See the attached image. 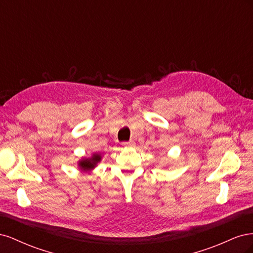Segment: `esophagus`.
I'll list each match as a JSON object with an SVG mask.
<instances>
[{
	"label": "esophagus",
	"mask_w": 253,
	"mask_h": 253,
	"mask_svg": "<svg viewBox=\"0 0 253 253\" xmlns=\"http://www.w3.org/2000/svg\"><path fill=\"white\" fill-rule=\"evenodd\" d=\"M122 145H124V147H126V148H131V147H134L135 142L133 140L127 141V142H122Z\"/></svg>",
	"instance_id": "esophagus-1"
}]
</instances>
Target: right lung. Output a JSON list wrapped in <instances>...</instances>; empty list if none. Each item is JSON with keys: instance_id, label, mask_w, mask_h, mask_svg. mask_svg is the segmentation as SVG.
Masks as SVG:
<instances>
[{"instance_id": "1", "label": "right lung", "mask_w": 253, "mask_h": 253, "mask_svg": "<svg viewBox=\"0 0 253 253\" xmlns=\"http://www.w3.org/2000/svg\"><path fill=\"white\" fill-rule=\"evenodd\" d=\"M102 156L100 153H93L90 157L81 158L78 163V167L81 171L88 172L91 171L97 167V165L101 162Z\"/></svg>"}]
</instances>
